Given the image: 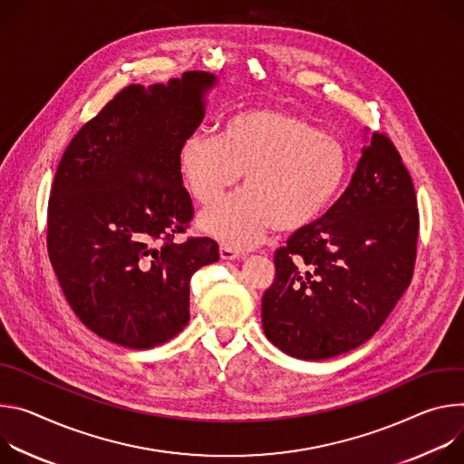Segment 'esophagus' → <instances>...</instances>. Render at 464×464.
<instances>
[{
  "mask_svg": "<svg viewBox=\"0 0 464 464\" xmlns=\"http://www.w3.org/2000/svg\"><path fill=\"white\" fill-rule=\"evenodd\" d=\"M219 256H221V260H227V262H228V260H239V258H243L241 252H237V250L227 246V245H223V246L219 248Z\"/></svg>",
  "mask_w": 464,
  "mask_h": 464,
  "instance_id": "esophagus-1",
  "label": "esophagus"
}]
</instances>
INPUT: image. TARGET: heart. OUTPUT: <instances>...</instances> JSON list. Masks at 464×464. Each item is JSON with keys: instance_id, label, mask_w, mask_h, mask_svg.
Instances as JSON below:
<instances>
[{"instance_id": "1", "label": "heart", "mask_w": 464, "mask_h": 464, "mask_svg": "<svg viewBox=\"0 0 464 464\" xmlns=\"http://www.w3.org/2000/svg\"><path fill=\"white\" fill-rule=\"evenodd\" d=\"M348 152L295 114L246 109L227 118L221 136L191 132L179 147V169L197 202L216 204L243 176L245 189L198 219L227 246L248 248L269 228L296 234L315 225L348 177Z\"/></svg>"}]
</instances>
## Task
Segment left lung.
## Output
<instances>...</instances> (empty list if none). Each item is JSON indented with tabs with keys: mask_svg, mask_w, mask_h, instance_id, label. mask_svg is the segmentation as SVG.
Listing matches in <instances>:
<instances>
[{
	"mask_svg": "<svg viewBox=\"0 0 464 464\" xmlns=\"http://www.w3.org/2000/svg\"><path fill=\"white\" fill-rule=\"evenodd\" d=\"M417 237L415 188L400 154L387 136L365 134L341 198L275 254L262 298L267 339L312 362L367 343L413 278Z\"/></svg>",
	"mask_w": 464,
	"mask_h": 464,
	"instance_id": "1",
	"label": "left lung"
}]
</instances>
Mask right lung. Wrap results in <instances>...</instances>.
Listing matches in <instances>:
<instances>
[{"mask_svg":"<svg viewBox=\"0 0 464 464\" xmlns=\"http://www.w3.org/2000/svg\"><path fill=\"white\" fill-rule=\"evenodd\" d=\"M218 77L121 90L70 141L47 206V252L81 323L147 350L189 321V280L219 260L210 237L175 243L193 218L179 147L204 118Z\"/></svg>","mask_w":464,"mask_h":464,"instance_id":"obj_1","label":"right lung"}]
</instances>
